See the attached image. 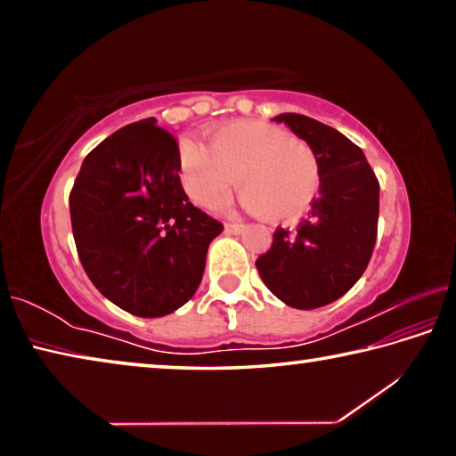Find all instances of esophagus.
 Instances as JSON below:
<instances>
[{
    "mask_svg": "<svg viewBox=\"0 0 456 456\" xmlns=\"http://www.w3.org/2000/svg\"><path fill=\"white\" fill-rule=\"evenodd\" d=\"M243 223H225V231H227V233H241V231H243Z\"/></svg>",
    "mask_w": 456,
    "mask_h": 456,
    "instance_id": "esophagus-1",
    "label": "esophagus"
}]
</instances>
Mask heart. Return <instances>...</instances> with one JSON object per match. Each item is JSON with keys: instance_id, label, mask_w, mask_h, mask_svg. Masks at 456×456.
<instances>
[{"instance_id": "1", "label": "heart", "mask_w": 456, "mask_h": 456, "mask_svg": "<svg viewBox=\"0 0 456 456\" xmlns=\"http://www.w3.org/2000/svg\"><path fill=\"white\" fill-rule=\"evenodd\" d=\"M183 189L205 209H215L235 187L243 203L264 219H288L304 211L320 187V160L302 138L259 120L219 128L209 146L179 142Z\"/></svg>"}]
</instances>
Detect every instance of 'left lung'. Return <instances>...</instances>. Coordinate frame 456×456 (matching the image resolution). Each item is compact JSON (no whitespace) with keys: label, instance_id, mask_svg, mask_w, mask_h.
Listing matches in <instances>:
<instances>
[{"label":"left lung","instance_id":"8db88e82","mask_svg":"<svg viewBox=\"0 0 456 456\" xmlns=\"http://www.w3.org/2000/svg\"><path fill=\"white\" fill-rule=\"evenodd\" d=\"M312 146L320 160V195L296 229H277L256 265L267 289L297 310L342 297L372 257L380 184L362 149L336 128L296 112L273 118Z\"/></svg>","mask_w":456,"mask_h":456}]
</instances>
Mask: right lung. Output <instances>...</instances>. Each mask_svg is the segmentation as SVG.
<instances>
[{"mask_svg": "<svg viewBox=\"0 0 456 456\" xmlns=\"http://www.w3.org/2000/svg\"><path fill=\"white\" fill-rule=\"evenodd\" d=\"M70 219L90 281L138 318L173 314L195 296L223 231L189 200L179 146L154 118L117 130L84 159Z\"/></svg>", "mask_w": 456, "mask_h": 456, "instance_id": "obj_1", "label": "right lung"}]
</instances>
